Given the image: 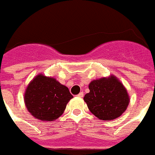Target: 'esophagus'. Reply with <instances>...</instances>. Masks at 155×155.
Returning <instances> with one entry per match:
<instances>
[{
	"instance_id": "obj_1",
	"label": "esophagus",
	"mask_w": 155,
	"mask_h": 155,
	"mask_svg": "<svg viewBox=\"0 0 155 155\" xmlns=\"http://www.w3.org/2000/svg\"><path fill=\"white\" fill-rule=\"evenodd\" d=\"M77 97H84V92H80V93L79 94H78V95H77Z\"/></svg>"
}]
</instances>
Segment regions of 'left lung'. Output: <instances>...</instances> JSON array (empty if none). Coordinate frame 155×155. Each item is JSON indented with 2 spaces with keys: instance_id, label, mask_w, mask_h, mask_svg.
Wrapping results in <instances>:
<instances>
[{
  "instance_id": "8db88e82",
  "label": "left lung",
  "mask_w": 155,
  "mask_h": 155,
  "mask_svg": "<svg viewBox=\"0 0 155 155\" xmlns=\"http://www.w3.org/2000/svg\"><path fill=\"white\" fill-rule=\"evenodd\" d=\"M84 97L89 110L98 119L111 120L121 116L129 104V96L117 78H101L91 82Z\"/></svg>"
}]
</instances>
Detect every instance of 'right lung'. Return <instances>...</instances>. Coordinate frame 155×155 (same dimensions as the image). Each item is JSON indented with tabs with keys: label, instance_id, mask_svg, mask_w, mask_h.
Segmentation results:
<instances>
[{
	"label": "right lung",
	"instance_id": "1",
	"mask_svg": "<svg viewBox=\"0 0 155 155\" xmlns=\"http://www.w3.org/2000/svg\"><path fill=\"white\" fill-rule=\"evenodd\" d=\"M72 97L67 87L54 78L39 74L27 86L24 102L34 117L43 121H53L62 115Z\"/></svg>",
	"mask_w": 155,
	"mask_h": 155
}]
</instances>
